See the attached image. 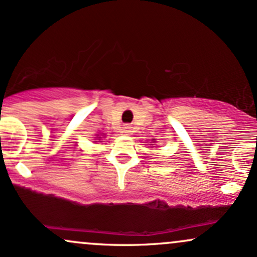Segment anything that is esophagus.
Returning a JSON list of instances; mask_svg holds the SVG:
<instances>
[{"instance_id":"esophagus-1","label":"esophagus","mask_w":257,"mask_h":257,"mask_svg":"<svg viewBox=\"0 0 257 257\" xmlns=\"http://www.w3.org/2000/svg\"><path fill=\"white\" fill-rule=\"evenodd\" d=\"M129 129H131V126H128V125H125V126H124V132H125V133H129V132H131V131H129Z\"/></svg>"}]
</instances>
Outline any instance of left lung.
Segmentation results:
<instances>
[{
  "label": "left lung",
  "mask_w": 257,
  "mask_h": 257,
  "mask_svg": "<svg viewBox=\"0 0 257 257\" xmlns=\"http://www.w3.org/2000/svg\"><path fill=\"white\" fill-rule=\"evenodd\" d=\"M153 140H155V139H153Z\"/></svg>",
  "instance_id": "8db88e82"
}]
</instances>
